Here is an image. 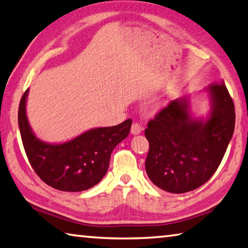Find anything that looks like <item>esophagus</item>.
Listing matches in <instances>:
<instances>
[{
    "label": "esophagus",
    "instance_id": "34e87169",
    "mask_svg": "<svg viewBox=\"0 0 248 248\" xmlns=\"http://www.w3.org/2000/svg\"><path fill=\"white\" fill-rule=\"evenodd\" d=\"M142 131V125L139 123H133L131 127V133L132 134H139Z\"/></svg>",
    "mask_w": 248,
    "mask_h": 248
}]
</instances>
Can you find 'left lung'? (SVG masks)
Segmentation results:
<instances>
[{
    "label": "left lung",
    "mask_w": 248,
    "mask_h": 248,
    "mask_svg": "<svg viewBox=\"0 0 248 248\" xmlns=\"http://www.w3.org/2000/svg\"><path fill=\"white\" fill-rule=\"evenodd\" d=\"M210 99L205 117L190 111V97L177 98L150 120L145 170L155 186L171 194L191 191L208 182L223 158L235 127L234 104L225 83L204 90Z\"/></svg>",
    "instance_id": "obj_1"
}]
</instances>
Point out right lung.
<instances>
[{
	"mask_svg": "<svg viewBox=\"0 0 248 248\" xmlns=\"http://www.w3.org/2000/svg\"><path fill=\"white\" fill-rule=\"evenodd\" d=\"M25 92L18 108V127L29 163L44 182L62 191H83L106 175L112 150L128 137L132 120L112 127L94 128L62 143L40 140L29 124Z\"/></svg>",
	"mask_w": 248,
	"mask_h": 248,
	"instance_id": "right-lung-1",
	"label": "right lung"
}]
</instances>
